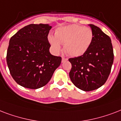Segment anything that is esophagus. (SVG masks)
I'll return each mask as SVG.
<instances>
[{
	"instance_id": "34e87169",
	"label": "esophagus",
	"mask_w": 121,
	"mask_h": 121,
	"mask_svg": "<svg viewBox=\"0 0 121 121\" xmlns=\"http://www.w3.org/2000/svg\"><path fill=\"white\" fill-rule=\"evenodd\" d=\"M67 59H66V58L64 57H62V62H64L67 61Z\"/></svg>"
}]
</instances>
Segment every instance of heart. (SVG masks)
I'll list each match as a JSON object with an SVG mask.
<instances>
[{"instance_id": "1", "label": "heart", "mask_w": 121, "mask_h": 121, "mask_svg": "<svg viewBox=\"0 0 121 121\" xmlns=\"http://www.w3.org/2000/svg\"><path fill=\"white\" fill-rule=\"evenodd\" d=\"M93 39L91 29L78 25H71L58 28L55 37L48 38L53 49L56 53L64 45V51L72 57H79L85 54L90 47Z\"/></svg>"}]
</instances>
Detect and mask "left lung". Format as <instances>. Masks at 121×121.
<instances>
[{"mask_svg":"<svg viewBox=\"0 0 121 121\" xmlns=\"http://www.w3.org/2000/svg\"><path fill=\"white\" fill-rule=\"evenodd\" d=\"M93 33L90 47L83 56L71 58L69 77L74 85L85 91L95 90L106 82L114 61L110 37L100 28L88 25Z\"/></svg>","mask_w":121,"mask_h":121,"instance_id":"8db88e82","label":"left lung"}]
</instances>
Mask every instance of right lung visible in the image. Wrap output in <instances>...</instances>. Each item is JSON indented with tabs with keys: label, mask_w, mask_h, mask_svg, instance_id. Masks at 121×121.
<instances>
[{
	"label": "right lung",
	"mask_w": 121,
	"mask_h": 121,
	"mask_svg": "<svg viewBox=\"0 0 121 121\" xmlns=\"http://www.w3.org/2000/svg\"><path fill=\"white\" fill-rule=\"evenodd\" d=\"M48 24H31L13 36L7 52V64L12 77L18 85L38 89L48 83L61 63L60 57L50 53Z\"/></svg>",
	"instance_id": "right-lung-1"
}]
</instances>
